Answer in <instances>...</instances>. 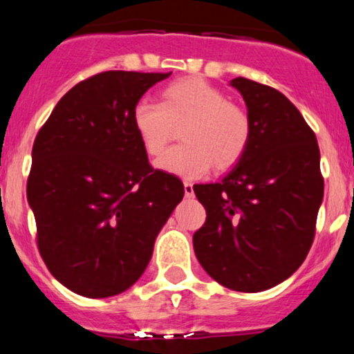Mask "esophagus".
<instances>
[{
    "mask_svg": "<svg viewBox=\"0 0 354 354\" xmlns=\"http://www.w3.org/2000/svg\"><path fill=\"white\" fill-rule=\"evenodd\" d=\"M185 196L186 198H193L194 196V189H193V185L188 181H185Z\"/></svg>",
    "mask_w": 354,
    "mask_h": 354,
    "instance_id": "34e87169",
    "label": "esophagus"
}]
</instances>
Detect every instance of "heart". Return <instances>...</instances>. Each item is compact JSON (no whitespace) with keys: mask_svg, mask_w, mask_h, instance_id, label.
I'll return each mask as SVG.
<instances>
[{"mask_svg":"<svg viewBox=\"0 0 354 354\" xmlns=\"http://www.w3.org/2000/svg\"><path fill=\"white\" fill-rule=\"evenodd\" d=\"M133 124L146 153L158 156L181 126L183 145L156 161L163 171L183 178H200L214 163L218 169L233 166L246 151L251 138L248 113L228 101L221 89L191 76L163 89V101L141 100L133 109Z\"/></svg>","mask_w":354,"mask_h":354,"instance_id":"heart-1","label":"heart"}]
</instances>
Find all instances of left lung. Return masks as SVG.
<instances>
[{
	"mask_svg": "<svg viewBox=\"0 0 354 354\" xmlns=\"http://www.w3.org/2000/svg\"><path fill=\"white\" fill-rule=\"evenodd\" d=\"M251 123L246 151L218 183L193 186L206 223L193 236L200 265L234 291L283 283L310 251L324 181L319 148L301 113L278 89L230 81Z\"/></svg>",
	"mask_w": 354,
	"mask_h": 354,
	"instance_id": "obj_1",
	"label": "left lung"
}]
</instances>
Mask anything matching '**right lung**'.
Returning <instances> with one entry per match:
<instances>
[{
	"label": "right lung",
	"mask_w": 354,
	"mask_h": 354,
	"mask_svg": "<svg viewBox=\"0 0 354 354\" xmlns=\"http://www.w3.org/2000/svg\"><path fill=\"white\" fill-rule=\"evenodd\" d=\"M171 73L104 71L58 101L31 153L26 196L48 270L73 293L109 298L145 273L183 183L153 169L133 124Z\"/></svg>",
	"instance_id": "right-lung-1"
}]
</instances>
